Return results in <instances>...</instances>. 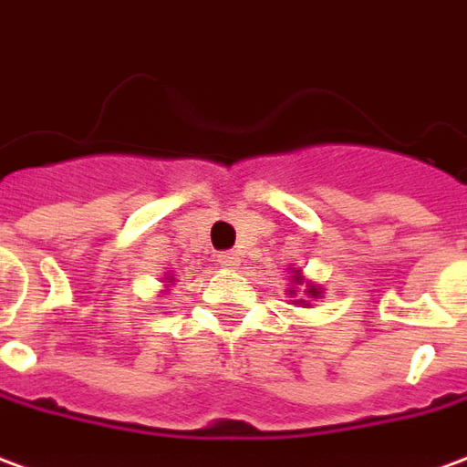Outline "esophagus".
Returning a JSON list of instances; mask_svg holds the SVG:
<instances>
[{
    "instance_id": "obj_1",
    "label": "esophagus",
    "mask_w": 467,
    "mask_h": 467,
    "mask_svg": "<svg viewBox=\"0 0 467 467\" xmlns=\"http://www.w3.org/2000/svg\"><path fill=\"white\" fill-rule=\"evenodd\" d=\"M219 264H221V266H226V268H236L238 266V256L234 254V251H223V254H219Z\"/></svg>"
}]
</instances>
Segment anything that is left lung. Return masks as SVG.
Segmentation results:
<instances>
[{"label":"left lung","instance_id":"8db88e82","mask_svg":"<svg viewBox=\"0 0 467 467\" xmlns=\"http://www.w3.org/2000/svg\"><path fill=\"white\" fill-rule=\"evenodd\" d=\"M291 278H294V284H304V275H301V271H294V275H291ZM291 294H296V291H291ZM306 294L311 296V298H318V296H321V288H318V285H313V284H306ZM298 304H306V301H298Z\"/></svg>","mask_w":467,"mask_h":467}]
</instances>
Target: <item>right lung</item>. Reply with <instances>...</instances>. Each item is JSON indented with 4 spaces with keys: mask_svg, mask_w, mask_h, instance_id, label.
I'll use <instances>...</instances> for the list:
<instances>
[{
    "mask_svg": "<svg viewBox=\"0 0 467 467\" xmlns=\"http://www.w3.org/2000/svg\"><path fill=\"white\" fill-rule=\"evenodd\" d=\"M166 284H173V278H169V281H166Z\"/></svg>",
    "mask_w": 467,
    "mask_h": 467,
    "instance_id": "obj_1",
    "label": "right lung"
}]
</instances>
